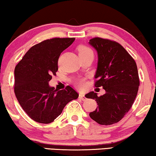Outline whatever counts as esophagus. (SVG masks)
Returning <instances> with one entry per match:
<instances>
[{"instance_id": "34e87169", "label": "esophagus", "mask_w": 156, "mask_h": 156, "mask_svg": "<svg viewBox=\"0 0 156 156\" xmlns=\"http://www.w3.org/2000/svg\"><path fill=\"white\" fill-rule=\"evenodd\" d=\"M79 98L81 99V100H82V101H84L85 98H86L85 96H84V94L80 93V95H79Z\"/></svg>"}]
</instances>
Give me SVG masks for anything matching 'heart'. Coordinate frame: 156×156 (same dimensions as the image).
Listing matches in <instances>:
<instances>
[{"mask_svg":"<svg viewBox=\"0 0 156 156\" xmlns=\"http://www.w3.org/2000/svg\"><path fill=\"white\" fill-rule=\"evenodd\" d=\"M78 51H79V55L80 54H83V53H89V52H92V51L89 48H88L87 46H79L78 48ZM77 85L79 86L80 87H83L85 86V80H83V79H80L77 81Z\"/></svg>","mask_w":156,"mask_h":156,"instance_id":"heart-1","label":"heart"}]
</instances>
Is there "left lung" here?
<instances>
[{"label":"left lung","instance_id":"obj_1","mask_svg":"<svg viewBox=\"0 0 156 156\" xmlns=\"http://www.w3.org/2000/svg\"><path fill=\"white\" fill-rule=\"evenodd\" d=\"M89 44L98 54L95 87H103L105 91L101 96L94 91L85 95L86 98L94 99L98 105L89 116L100 125H112L123 118L136 97L139 86L136 64L115 41L96 37L89 40Z\"/></svg>","mask_w":156,"mask_h":156}]
</instances>
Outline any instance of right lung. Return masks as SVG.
<instances>
[{"mask_svg": "<svg viewBox=\"0 0 156 156\" xmlns=\"http://www.w3.org/2000/svg\"><path fill=\"white\" fill-rule=\"evenodd\" d=\"M74 38H54L36 44L27 52L15 69V94L24 112L33 120L48 124L62 113L69 101L79 94L69 86L63 90L48 82L58 71L62 52Z\"/></svg>", "mask_w": 156, "mask_h": 156, "instance_id": "1", "label": "right lung"}]
</instances>
